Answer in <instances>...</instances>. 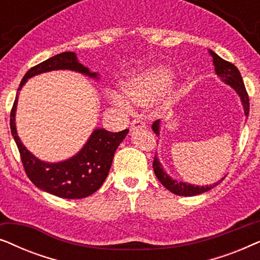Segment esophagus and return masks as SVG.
<instances>
[{"label": "esophagus", "instance_id": "esophagus-1", "mask_svg": "<svg viewBox=\"0 0 260 260\" xmlns=\"http://www.w3.org/2000/svg\"><path fill=\"white\" fill-rule=\"evenodd\" d=\"M145 124L142 122L140 119H134L133 122H131V125H130V130H136V129H142V127H144Z\"/></svg>", "mask_w": 260, "mask_h": 260}]
</instances>
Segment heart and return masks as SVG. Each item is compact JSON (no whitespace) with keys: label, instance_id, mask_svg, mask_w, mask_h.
<instances>
[{"label":"heart","instance_id":"heart-1","mask_svg":"<svg viewBox=\"0 0 260 260\" xmlns=\"http://www.w3.org/2000/svg\"><path fill=\"white\" fill-rule=\"evenodd\" d=\"M173 73L166 66L151 67L144 72L127 78L122 83V94L108 92V99L113 106L120 111H129V103L136 105H147L166 90Z\"/></svg>","mask_w":260,"mask_h":260}]
</instances>
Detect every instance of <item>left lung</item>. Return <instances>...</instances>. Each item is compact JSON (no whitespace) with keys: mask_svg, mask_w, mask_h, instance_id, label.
Here are the masks:
<instances>
[{"mask_svg":"<svg viewBox=\"0 0 260 260\" xmlns=\"http://www.w3.org/2000/svg\"><path fill=\"white\" fill-rule=\"evenodd\" d=\"M209 55L213 58V65H214L215 74L220 78V80L222 83L230 85L231 87L233 88L234 91L237 92V94L239 95L241 105H243L245 117H248V112H250V102H248V95L246 92V88H245L243 78H241V74L236 66L233 63H231L212 51V49H208ZM151 129L154 133L159 137V131H161V120L157 119L155 120L154 124L151 125ZM152 168H154L155 175L157 177L159 182H161L163 186H165L167 189L172 191V193L180 195V197H194V195H199L202 193H206V191L211 190L212 188L216 187L219 182H214L213 184H209V186H195V184L182 182V181H177L173 177H170L165 169H163L162 163L159 162V158L157 154L155 155L154 162H152Z\"/></svg>","mask_w":260,"mask_h":260,"instance_id":"1","label":"left lung"}]
</instances>
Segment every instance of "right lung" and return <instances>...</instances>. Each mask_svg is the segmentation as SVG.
<instances>
[{"mask_svg":"<svg viewBox=\"0 0 260 260\" xmlns=\"http://www.w3.org/2000/svg\"><path fill=\"white\" fill-rule=\"evenodd\" d=\"M59 70L74 71L91 79L99 80V73L92 72L88 67L80 63L74 52L60 53L31 67L24 74L17 88L15 102L10 112V130L20 151L27 176L35 186L59 198L83 199L93 194L104 183L111 168L116 149L129 130L111 133L102 127H95L84 147L76 155L60 162H46L31 154L21 142L16 130L15 116L20 91L30 78Z\"/></svg>","mask_w":260,"mask_h":260,"instance_id":"right-lung-1","label":"right lung"}]
</instances>
